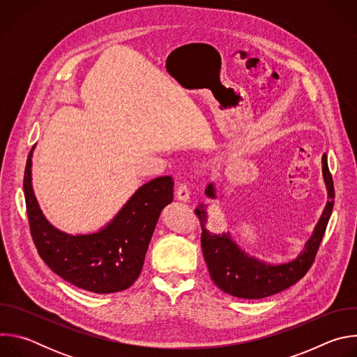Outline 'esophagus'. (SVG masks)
<instances>
[{"instance_id":"34e87169","label":"esophagus","mask_w":357,"mask_h":357,"mask_svg":"<svg viewBox=\"0 0 357 357\" xmlns=\"http://www.w3.org/2000/svg\"><path fill=\"white\" fill-rule=\"evenodd\" d=\"M175 195H176V199L182 200V202H188L190 199V192H189V189H188V186L185 183H179L178 185Z\"/></svg>"}]
</instances>
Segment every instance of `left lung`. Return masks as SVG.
Instances as JSON below:
<instances>
[{"instance_id":"8db88e82","label":"left lung","mask_w":357,"mask_h":357,"mask_svg":"<svg viewBox=\"0 0 357 357\" xmlns=\"http://www.w3.org/2000/svg\"><path fill=\"white\" fill-rule=\"evenodd\" d=\"M322 175L328 190L326 206L312 231L310 240L298 256L281 264H271L247 254L230 236V233H212L206 229L208 212L205 203H200L196 213L202 226V251L213 282L226 294L244 299H260L281 292L298 282L311 268L329 218L333 209L335 189L328 168V157H322ZM205 193L216 199L215 183L211 182Z\"/></svg>"}]
</instances>
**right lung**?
<instances>
[{"instance_id":"1","label":"right lung","mask_w":357,"mask_h":357,"mask_svg":"<svg viewBox=\"0 0 357 357\" xmlns=\"http://www.w3.org/2000/svg\"><path fill=\"white\" fill-rule=\"evenodd\" d=\"M32 146L25 167L24 193L29 229L46 266L65 281L96 294L127 289L139 277L162 209L174 199L172 176L139 186L117 215L100 230L69 234L50 225L32 188Z\"/></svg>"}]
</instances>
